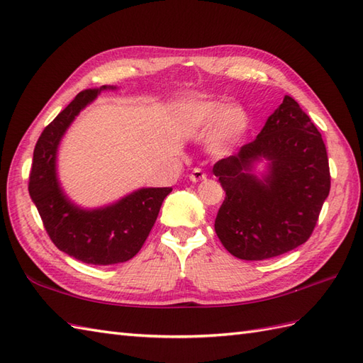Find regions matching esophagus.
<instances>
[{
  "label": "esophagus",
  "instance_id": "1",
  "mask_svg": "<svg viewBox=\"0 0 363 363\" xmlns=\"http://www.w3.org/2000/svg\"><path fill=\"white\" fill-rule=\"evenodd\" d=\"M189 179H191V182L197 183V182H201V180H206V174L203 172L201 169H199V167H196V169H194V171L189 174Z\"/></svg>",
  "mask_w": 363,
  "mask_h": 363
}]
</instances>
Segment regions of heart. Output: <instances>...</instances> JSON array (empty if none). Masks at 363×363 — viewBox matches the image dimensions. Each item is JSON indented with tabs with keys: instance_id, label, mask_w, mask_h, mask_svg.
<instances>
[{
	"instance_id": "heart-1",
	"label": "heart",
	"mask_w": 363,
	"mask_h": 363,
	"mask_svg": "<svg viewBox=\"0 0 363 363\" xmlns=\"http://www.w3.org/2000/svg\"><path fill=\"white\" fill-rule=\"evenodd\" d=\"M214 123L217 126L212 132L211 147L217 154H226L248 129V117L243 111L228 109L214 101L191 103L179 112V126L189 134L206 130Z\"/></svg>"
}]
</instances>
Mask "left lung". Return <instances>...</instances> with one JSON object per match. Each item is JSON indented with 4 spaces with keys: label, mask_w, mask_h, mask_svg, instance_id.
<instances>
[{
    "label": "left lung",
    "mask_w": 363,
    "mask_h": 363,
    "mask_svg": "<svg viewBox=\"0 0 363 363\" xmlns=\"http://www.w3.org/2000/svg\"><path fill=\"white\" fill-rule=\"evenodd\" d=\"M260 160L269 171L257 177L252 171ZM212 172L226 192L217 237L242 260H267L303 245L331 188L320 132L289 95L255 140L218 160Z\"/></svg>",
    "instance_id": "8db88e82"
}]
</instances>
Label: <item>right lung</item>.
<instances>
[{"label": "right lung", "instance_id": "1", "mask_svg": "<svg viewBox=\"0 0 363 363\" xmlns=\"http://www.w3.org/2000/svg\"><path fill=\"white\" fill-rule=\"evenodd\" d=\"M104 89H86L44 128L33 149L29 194L50 240L60 251L89 264L130 260L141 250L172 188H141L113 205L83 209L70 201L57 179V151L61 138L79 111Z\"/></svg>", "mask_w": 363, "mask_h": 363}]
</instances>
